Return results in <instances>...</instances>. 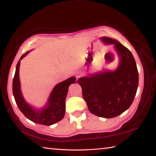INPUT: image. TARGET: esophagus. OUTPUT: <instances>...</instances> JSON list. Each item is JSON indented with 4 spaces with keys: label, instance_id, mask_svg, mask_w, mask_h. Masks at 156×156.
I'll return each mask as SVG.
<instances>
[{
    "label": "esophagus",
    "instance_id": "obj_1",
    "mask_svg": "<svg viewBox=\"0 0 156 156\" xmlns=\"http://www.w3.org/2000/svg\"><path fill=\"white\" fill-rule=\"evenodd\" d=\"M80 74H78V75H76V78H78L79 77H80Z\"/></svg>",
    "mask_w": 156,
    "mask_h": 156
}]
</instances>
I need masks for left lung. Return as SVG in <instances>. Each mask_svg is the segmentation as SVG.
<instances>
[{
    "label": "left lung",
    "instance_id": "8db88e82",
    "mask_svg": "<svg viewBox=\"0 0 156 156\" xmlns=\"http://www.w3.org/2000/svg\"><path fill=\"white\" fill-rule=\"evenodd\" d=\"M106 44H115L120 64L114 72H105L79 78L77 83L89 111L100 117H117L129 108L136 94L139 74L134 57L129 49L115 39L102 37Z\"/></svg>",
    "mask_w": 156,
    "mask_h": 156
}]
</instances>
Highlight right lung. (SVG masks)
<instances>
[{
    "mask_svg": "<svg viewBox=\"0 0 156 156\" xmlns=\"http://www.w3.org/2000/svg\"><path fill=\"white\" fill-rule=\"evenodd\" d=\"M28 53L29 51H27L23 54L16 64L15 74L12 80L13 96L20 111L28 119L35 123L47 126L51 125L64 118L66 111L65 101L69 86L76 82V78L71 77L56 85L49 96L48 104L46 107L40 111H35L24 100L20 88L19 74L20 60Z\"/></svg>",
    "mask_w": 156,
    "mask_h": 156,
    "instance_id": "add662e5",
    "label": "right lung"
}]
</instances>
